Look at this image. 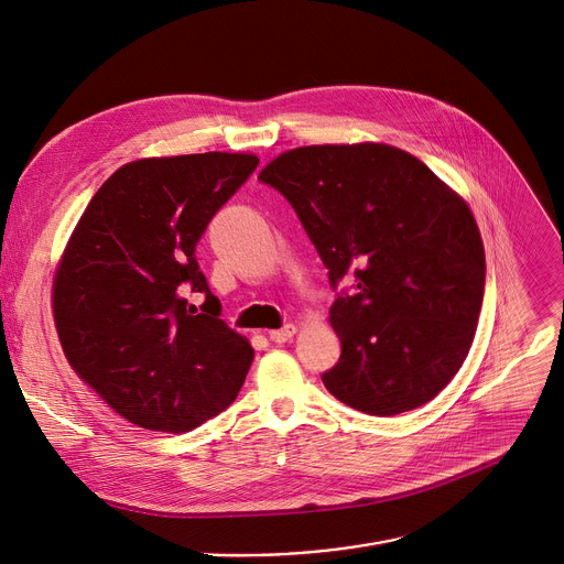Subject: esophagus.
<instances>
[{"label": "esophagus", "instance_id": "esophagus-1", "mask_svg": "<svg viewBox=\"0 0 564 564\" xmlns=\"http://www.w3.org/2000/svg\"><path fill=\"white\" fill-rule=\"evenodd\" d=\"M294 333H296V326L288 324V326L279 328V330H272V333H270V339L276 341V344H283V341H290V339L294 337Z\"/></svg>", "mask_w": 564, "mask_h": 564}]
</instances>
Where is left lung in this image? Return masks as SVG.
I'll list each match as a JSON object with an SVG mask.
<instances>
[{
	"mask_svg": "<svg viewBox=\"0 0 564 564\" xmlns=\"http://www.w3.org/2000/svg\"><path fill=\"white\" fill-rule=\"evenodd\" d=\"M259 180L281 191L333 285L339 362L322 376L344 404L395 416L436 398L475 339L486 253L468 202L419 158L387 143L281 152Z\"/></svg>",
	"mask_w": 564,
	"mask_h": 564,
	"instance_id": "8db88e82",
	"label": "left lung"
}]
</instances>
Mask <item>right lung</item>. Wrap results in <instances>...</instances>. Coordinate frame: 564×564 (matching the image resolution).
<instances>
[{
	"mask_svg": "<svg viewBox=\"0 0 564 564\" xmlns=\"http://www.w3.org/2000/svg\"><path fill=\"white\" fill-rule=\"evenodd\" d=\"M259 166L251 152L145 158L89 199L61 256L51 305L76 376L119 416L182 434L236 400L253 348L220 319L195 245ZM208 296L203 313L183 292Z\"/></svg>",
	"mask_w": 564,
	"mask_h": 564,
	"instance_id": "1",
	"label": "right lung"
}]
</instances>
